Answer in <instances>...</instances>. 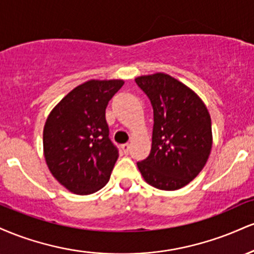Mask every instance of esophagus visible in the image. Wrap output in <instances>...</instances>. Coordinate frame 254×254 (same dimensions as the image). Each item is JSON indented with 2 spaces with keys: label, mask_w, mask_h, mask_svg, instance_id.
<instances>
[{
  "label": "esophagus",
  "mask_w": 254,
  "mask_h": 254,
  "mask_svg": "<svg viewBox=\"0 0 254 254\" xmlns=\"http://www.w3.org/2000/svg\"><path fill=\"white\" fill-rule=\"evenodd\" d=\"M122 149H123L125 154H127V153H129V150H130V144L129 143L122 144Z\"/></svg>",
  "instance_id": "34e87169"
}]
</instances>
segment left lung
Returning a JSON list of instances; mask_svg holds the SVG:
<instances>
[{"instance_id": "1", "label": "left lung", "mask_w": 254, "mask_h": 254, "mask_svg": "<svg viewBox=\"0 0 254 254\" xmlns=\"http://www.w3.org/2000/svg\"><path fill=\"white\" fill-rule=\"evenodd\" d=\"M135 81L154 111L150 154L137 167L145 182L159 190L182 189L199 174L210 155L208 109L193 90L164 72Z\"/></svg>"}]
</instances>
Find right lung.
<instances>
[{"instance_id":"obj_1","label":"right lung","mask_w":254,"mask_h":254,"mask_svg":"<svg viewBox=\"0 0 254 254\" xmlns=\"http://www.w3.org/2000/svg\"><path fill=\"white\" fill-rule=\"evenodd\" d=\"M123 84V80L87 81L68 93L46 119V165L72 193H94L110 180L118 148L109 137L105 111Z\"/></svg>"}]
</instances>
